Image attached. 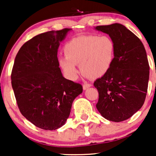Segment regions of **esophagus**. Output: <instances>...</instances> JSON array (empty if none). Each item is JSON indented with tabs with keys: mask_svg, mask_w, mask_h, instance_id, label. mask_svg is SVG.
I'll list each match as a JSON object with an SVG mask.
<instances>
[{
	"mask_svg": "<svg viewBox=\"0 0 156 156\" xmlns=\"http://www.w3.org/2000/svg\"><path fill=\"white\" fill-rule=\"evenodd\" d=\"M92 87V84L91 83H84L83 85V89H88V88H89V87Z\"/></svg>",
	"mask_w": 156,
	"mask_h": 156,
	"instance_id": "1",
	"label": "esophagus"
}]
</instances>
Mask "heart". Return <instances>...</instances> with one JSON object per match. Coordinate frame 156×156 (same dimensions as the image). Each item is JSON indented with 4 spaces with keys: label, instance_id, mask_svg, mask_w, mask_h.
I'll list each match as a JSON object with an SVG mask.
<instances>
[{
    "label": "heart",
    "instance_id": "1",
    "mask_svg": "<svg viewBox=\"0 0 156 156\" xmlns=\"http://www.w3.org/2000/svg\"><path fill=\"white\" fill-rule=\"evenodd\" d=\"M64 56L58 59L60 67L71 80L78 76L77 64L85 76L100 78L108 73L114 59L115 44L108 35L80 36L67 42Z\"/></svg>",
    "mask_w": 156,
    "mask_h": 156
}]
</instances>
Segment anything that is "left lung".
<instances>
[{
	"label": "left lung",
	"mask_w": 156,
	"mask_h": 156,
	"mask_svg": "<svg viewBox=\"0 0 156 156\" xmlns=\"http://www.w3.org/2000/svg\"><path fill=\"white\" fill-rule=\"evenodd\" d=\"M115 44L114 59L108 73L94 82L99 93L96 107L108 120L129 119L141 108L147 92L150 66L139 38L119 23L99 26Z\"/></svg>",
	"instance_id": "left-lung-1"
}]
</instances>
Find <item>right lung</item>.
I'll use <instances>...</instances> for the list:
<instances>
[{
  "label": "right lung",
  "mask_w": 156,
  "mask_h": 156,
  "mask_svg": "<svg viewBox=\"0 0 156 156\" xmlns=\"http://www.w3.org/2000/svg\"><path fill=\"white\" fill-rule=\"evenodd\" d=\"M69 28L35 36L20 48L11 74L20 112L43 130L59 128L70 114L73 102L83 92L81 84L64 78L57 51Z\"/></svg>",
  "instance_id": "add662e5"
}]
</instances>
